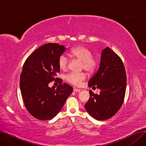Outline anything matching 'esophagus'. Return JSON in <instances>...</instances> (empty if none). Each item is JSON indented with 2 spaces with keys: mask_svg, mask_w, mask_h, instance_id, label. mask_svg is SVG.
Returning a JSON list of instances; mask_svg holds the SVG:
<instances>
[{
  "mask_svg": "<svg viewBox=\"0 0 146 146\" xmlns=\"http://www.w3.org/2000/svg\"><path fill=\"white\" fill-rule=\"evenodd\" d=\"M73 91L75 92H80L81 91V89H77V88H73Z\"/></svg>",
  "mask_w": 146,
  "mask_h": 146,
  "instance_id": "esophagus-1",
  "label": "esophagus"
}]
</instances>
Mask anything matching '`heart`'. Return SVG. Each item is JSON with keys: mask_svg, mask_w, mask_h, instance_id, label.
Returning <instances> with one entry per match:
<instances>
[{"mask_svg": "<svg viewBox=\"0 0 146 146\" xmlns=\"http://www.w3.org/2000/svg\"><path fill=\"white\" fill-rule=\"evenodd\" d=\"M69 54L73 58L82 61V69L89 73H94L98 64V58L92 55V52L88 47L83 45H78L72 48L69 52ZM69 64L68 57L63 54L58 60V65L61 70H66ZM86 78V74L84 72L70 73L66 76V80L76 86H80L83 81Z\"/></svg>", "mask_w": 146, "mask_h": 146, "instance_id": "1", "label": "heart"}]
</instances>
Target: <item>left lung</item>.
<instances>
[{"instance_id":"1","label":"left lung","mask_w":146,"mask_h":146,"mask_svg":"<svg viewBox=\"0 0 146 146\" xmlns=\"http://www.w3.org/2000/svg\"><path fill=\"white\" fill-rule=\"evenodd\" d=\"M127 76L121 58L110 48L102 50L98 72L88 83L89 87L101 90L99 94L89 90L90 98L85 105L90 115L97 120L113 117L123 104Z\"/></svg>"}]
</instances>
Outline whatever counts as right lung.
<instances>
[{"label":"right lung","instance_id":"right-lung-1","mask_svg":"<svg viewBox=\"0 0 146 146\" xmlns=\"http://www.w3.org/2000/svg\"><path fill=\"white\" fill-rule=\"evenodd\" d=\"M63 45L48 43L35 50L25 60L20 76L19 86L25 108L40 120L54 117L63 108L73 88L56 78L60 72L59 57L65 51ZM55 81L59 83L56 88L48 87Z\"/></svg>","mask_w":146,"mask_h":146}]
</instances>
